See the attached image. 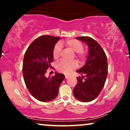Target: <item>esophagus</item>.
<instances>
[{
  "instance_id": "34e87169",
  "label": "esophagus",
  "mask_w": 130,
  "mask_h": 130,
  "mask_svg": "<svg viewBox=\"0 0 130 130\" xmlns=\"http://www.w3.org/2000/svg\"><path fill=\"white\" fill-rule=\"evenodd\" d=\"M69 77V76H67V75H66V76H65V79H68Z\"/></svg>"
}]
</instances>
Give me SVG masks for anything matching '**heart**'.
<instances>
[{"label": "heart", "mask_w": 130, "mask_h": 130, "mask_svg": "<svg viewBox=\"0 0 130 130\" xmlns=\"http://www.w3.org/2000/svg\"><path fill=\"white\" fill-rule=\"evenodd\" d=\"M64 44L71 51L75 53V57L80 62L82 63L85 61L87 54L86 51L83 50V44L79 41L72 39V40H67ZM61 45L62 44L58 43L53 48V57L54 59L57 60L59 58L61 51ZM77 63L76 61H72L71 62L61 61L57 64L56 69L59 72L69 74L72 71L77 68Z\"/></svg>", "instance_id": "obj_1"}]
</instances>
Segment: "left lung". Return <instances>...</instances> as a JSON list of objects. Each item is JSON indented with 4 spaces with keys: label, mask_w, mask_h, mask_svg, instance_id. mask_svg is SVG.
Instances as JSON below:
<instances>
[{
    "label": "left lung",
    "mask_w": 130,
    "mask_h": 130,
    "mask_svg": "<svg viewBox=\"0 0 130 130\" xmlns=\"http://www.w3.org/2000/svg\"><path fill=\"white\" fill-rule=\"evenodd\" d=\"M76 39L87 44L89 53L84 66L76 71L82 76L77 77V85L73 92L77 100L90 102L96 98L104 86L108 74L107 57L101 46L93 38L79 37Z\"/></svg>",
    "instance_id": "8db88e82"
}]
</instances>
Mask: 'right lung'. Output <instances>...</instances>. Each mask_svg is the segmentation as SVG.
Listing matches in <instances>:
<instances>
[{"label": "right lung", "mask_w": 130, "mask_h": 130, "mask_svg": "<svg viewBox=\"0 0 130 130\" xmlns=\"http://www.w3.org/2000/svg\"><path fill=\"white\" fill-rule=\"evenodd\" d=\"M59 37L42 35L35 40L26 50L23 60L22 73L26 86L35 99L48 102L56 98L65 76L55 72V76H45L51 67L53 50Z\"/></svg>", "instance_id": "obj_1"}]
</instances>
